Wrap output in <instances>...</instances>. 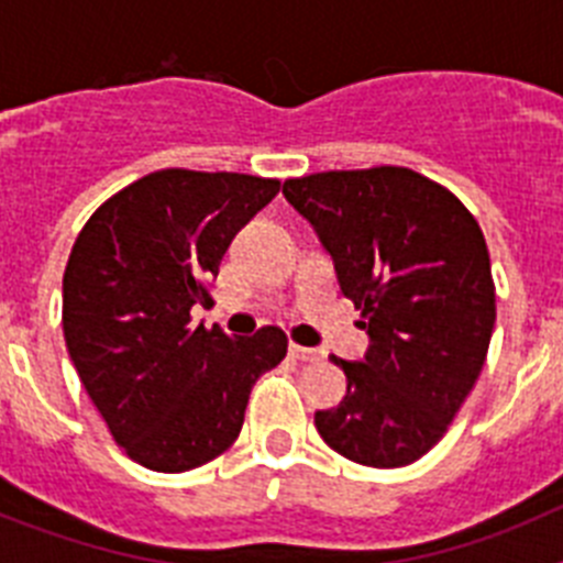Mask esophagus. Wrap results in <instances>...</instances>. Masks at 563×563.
<instances>
[{
    "label": "esophagus",
    "instance_id": "obj_1",
    "mask_svg": "<svg viewBox=\"0 0 563 563\" xmlns=\"http://www.w3.org/2000/svg\"><path fill=\"white\" fill-rule=\"evenodd\" d=\"M290 355L296 357V361H305V363L321 361V352L310 350V346H298V343H290Z\"/></svg>",
    "mask_w": 563,
    "mask_h": 563
}]
</instances>
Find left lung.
Wrapping results in <instances>:
<instances>
[{"instance_id": "8db88e82", "label": "left lung", "mask_w": 563, "mask_h": 563, "mask_svg": "<svg viewBox=\"0 0 563 563\" xmlns=\"http://www.w3.org/2000/svg\"><path fill=\"white\" fill-rule=\"evenodd\" d=\"M282 191L330 251L372 341L361 363L332 355L346 397L316 411L318 434L361 465H411L449 431L485 366L496 287L479 222L402 166L307 174Z\"/></svg>"}]
</instances>
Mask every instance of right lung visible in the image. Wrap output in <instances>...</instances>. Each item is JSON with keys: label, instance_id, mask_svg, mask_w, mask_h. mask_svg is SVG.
Instances as JSON below:
<instances>
[{"label": "right lung", "instance_id": "obj_1", "mask_svg": "<svg viewBox=\"0 0 563 563\" xmlns=\"http://www.w3.org/2000/svg\"><path fill=\"white\" fill-rule=\"evenodd\" d=\"M278 186L163 168L112 194L78 233L64 271V341L112 440L148 471L183 474L231 449L253 383L285 361L278 327L253 338L191 327L231 239Z\"/></svg>", "mask_w": 563, "mask_h": 563}]
</instances>
